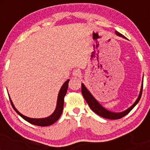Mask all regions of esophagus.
Here are the masks:
<instances>
[{
    "instance_id": "esophagus-1",
    "label": "esophagus",
    "mask_w": 150,
    "mask_h": 150,
    "mask_svg": "<svg viewBox=\"0 0 150 150\" xmlns=\"http://www.w3.org/2000/svg\"><path fill=\"white\" fill-rule=\"evenodd\" d=\"M81 75V71L80 69H75L73 71V75L74 77H79Z\"/></svg>"
}]
</instances>
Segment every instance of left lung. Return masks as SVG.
Wrapping results in <instances>:
<instances>
[{
  "instance_id": "8db88e82",
  "label": "left lung",
  "mask_w": 150,
  "mask_h": 150,
  "mask_svg": "<svg viewBox=\"0 0 150 150\" xmlns=\"http://www.w3.org/2000/svg\"><path fill=\"white\" fill-rule=\"evenodd\" d=\"M116 34L119 37H122L125 39H126V37H125L124 36L122 35L121 34H120L119 32H115ZM142 87H143V82H142V87H141V89L140 92V94H139V97H137V100L135 101V102L130 106V108H128V109H126L125 111H123V112L120 113H116V112H112V111H109L108 110L106 109V108L103 107L101 105L99 104L98 101L94 99V97H93L92 94L89 92V90L86 88V87L84 85V84L82 83V94L83 95L84 98H85V101H87V103L88 104L89 106L90 107L91 109L94 111V113H97V115L100 116L103 118H108V119H111V120H116V119H120V118H123V116H125V115H127L130 112V111L136 106V104L139 102L140 101L141 96H142Z\"/></svg>"
}]
</instances>
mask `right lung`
I'll return each instance as SVG.
<instances>
[{"label":"right lung","instance_id":"right-lung-1","mask_svg":"<svg viewBox=\"0 0 150 150\" xmlns=\"http://www.w3.org/2000/svg\"><path fill=\"white\" fill-rule=\"evenodd\" d=\"M70 80H66L64 82L63 86L61 87V89H60L59 93H58V100H57V104H56V108L55 109L54 112H53L51 116L49 117H46V118H32L27 117L24 115H22V113H20L18 110L15 108L14 105L13 104V101L10 98V103H11L12 106L14 108V110L16 111L17 113L22 117L23 119L27 120V122L30 123L31 124H33L35 125H38V126H48V125H52L53 123H56V121L58 120V118H60V116H61V113L63 112V104H64V97L66 94L67 89L68 88V82H69Z\"/></svg>","mask_w":150,"mask_h":150}]
</instances>
